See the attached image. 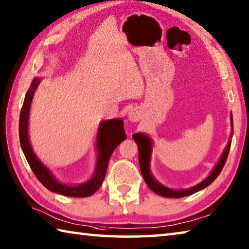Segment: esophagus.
<instances>
[{
    "label": "esophagus",
    "instance_id": "34e87169",
    "mask_svg": "<svg viewBox=\"0 0 249 249\" xmlns=\"http://www.w3.org/2000/svg\"><path fill=\"white\" fill-rule=\"evenodd\" d=\"M138 117H139V113H138V111L137 110H130L129 112H128V120L129 121H132V122H136L137 120H138Z\"/></svg>",
    "mask_w": 249,
    "mask_h": 249
}]
</instances>
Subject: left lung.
Returning a JSON list of instances; mask_svg holds the SVG:
<instances>
[{
    "label": "left lung",
    "mask_w": 249,
    "mask_h": 249,
    "mask_svg": "<svg viewBox=\"0 0 249 249\" xmlns=\"http://www.w3.org/2000/svg\"><path fill=\"white\" fill-rule=\"evenodd\" d=\"M231 125H232V129H233V116L231 114ZM233 133H231V136ZM133 138L135 142H136L137 146H138V155H139V166H140V171H142V178L144 179V182L149 186V188L151 189L152 192H155L156 194L163 197H168V198H180V197H185V196H189L193 195L197 192L201 191V189L206 188L207 186L213 182V180L218 178L219 174L222 171L223 166L227 162V158L230 151V147H231V140H229L227 148L224 149V151L221 156L220 160L218 161V163L214 166V169L212 170L210 175L208 176L206 179H203L201 183L197 184L196 186L187 188V189H180V191H174V189H171L163 186V185L160 184L158 180L153 178L151 175L150 172V158H151V150H152V140L151 138L147 136L144 134H134Z\"/></svg>",
    "instance_id": "8db88e82"
}]
</instances>
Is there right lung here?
I'll list each match as a JSON object with an SVG mask.
<instances>
[{
    "mask_svg": "<svg viewBox=\"0 0 249 249\" xmlns=\"http://www.w3.org/2000/svg\"><path fill=\"white\" fill-rule=\"evenodd\" d=\"M40 80H41L40 78H34L28 91L26 93L19 116V140L26 159L28 161L36 178L49 191L69 197L91 196L102 185L103 179L106 178L107 164H109L112 152L126 138L123 121L121 119H113L101 122V124L99 125L97 134V165L93 176L88 182L80 185H73V186L60 183L57 179H55L47 166L43 165L41 161L35 155L28 138V119L30 106L36 89L40 84Z\"/></svg>",
    "mask_w": 249,
    "mask_h": 249,
    "instance_id": "obj_1",
    "label": "right lung"
}]
</instances>
